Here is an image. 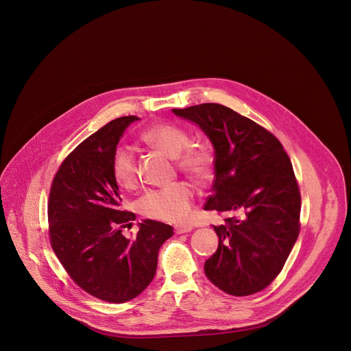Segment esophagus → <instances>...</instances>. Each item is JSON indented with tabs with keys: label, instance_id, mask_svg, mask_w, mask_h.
I'll list each match as a JSON object with an SVG mask.
<instances>
[{
	"label": "esophagus",
	"instance_id": "esophagus-1",
	"mask_svg": "<svg viewBox=\"0 0 351 351\" xmlns=\"http://www.w3.org/2000/svg\"><path fill=\"white\" fill-rule=\"evenodd\" d=\"M192 229H193V228H192L191 225H182V226H176V228H175V233H189V232H192Z\"/></svg>",
	"mask_w": 351,
	"mask_h": 351
}]
</instances>
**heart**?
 <instances>
[{"label": "heart", "instance_id": "1", "mask_svg": "<svg viewBox=\"0 0 351 351\" xmlns=\"http://www.w3.org/2000/svg\"><path fill=\"white\" fill-rule=\"evenodd\" d=\"M141 138L169 158H175L178 168L188 176L199 182L212 176L215 152L206 143H191V135L182 126L169 122L156 123L146 129ZM112 175L116 183L125 189H133L136 185V159L130 147L119 146L113 152ZM193 199V188L185 182H176L147 191L138 201V206L146 217L183 223L191 216Z\"/></svg>", "mask_w": 351, "mask_h": 351}]
</instances>
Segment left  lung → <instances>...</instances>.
Segmentation results:
<instances>
[{
    "label": "left lung",
    "instance_id": "1",
    "mask_svg": "<svg viewBox=\"0 0 351 351\" xmlns=\"http://www.w3.org/2000/svg\"><path fill=\"white\" fill-rule=\"evenodd\" d=\"M199 125L215 147V182L205 210L225 213L205 275L221 291L249 296L280 274L300 233L301 196L282 143L250 118L219 104L172 109Z\"/></svg>",
    "mask_w": 351,
    "mask_h": 351
}]
</instances>
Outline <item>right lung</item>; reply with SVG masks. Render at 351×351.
<instances>
[{"label":"right lung","mask_w":351,"mask_h":351,"mask_svg":"<svg viewBox=\"0 0 351 351\" xmlns=\"http://www.w3.org/2000/svg\"><path fill=\"white\" fill-rule=\"evenodd\" d=\"M139 119L119 117L88 136L63 160L49 197L51 247L71 279L100 300L122 304L143 292L155 276L160 246L172 226L143 219L133 239V212L123 210L112 175V156L125 129Z\"/></svg>","instance_id":"add662e5"}]
</instances>
